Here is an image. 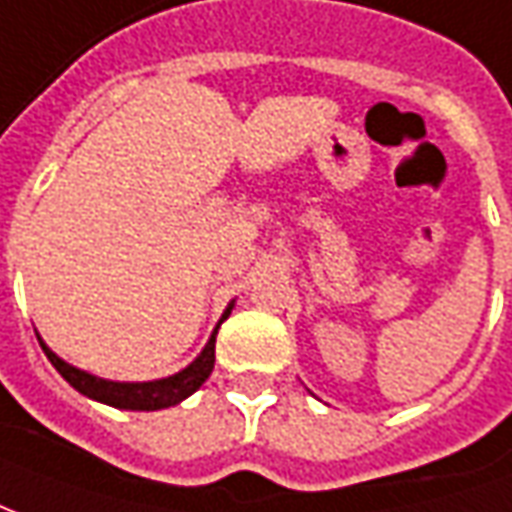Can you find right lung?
Listing matches in <instances>:
<instances>
[{
  "mask_svg": "<svg viewBox=\"0 0 512 512\" xmlns=\"http://www.w3.org/2000/svg\"><path fill=\"white\" fill-rule=\"evenodd\" d=\"M231 309H234V301L225 306L220 323L231 315ZM220 323H217V329H220ZM217 329L211 331L206 348H203L186 368L178 370V373H172L167 379H153V382H114V379H102V376H94V373H88V370H80L74 368V365H69V362L58 357L41 337H38V343L44 348V354H47L49 362L55 365V370L61 373L66 382L72 384L77 393H83V396L91 398V401H100V404L116 407V410L153 412L181 404L183 398L192 396L197 387L209 379L211 370H214ZM35 334H38V331H35Z\"/></svg>",
  "mask_w": 512,
  "mask_h": 512,
  "instance_id": "add662e5",
  "label": "right lung"
}]
</instances>
